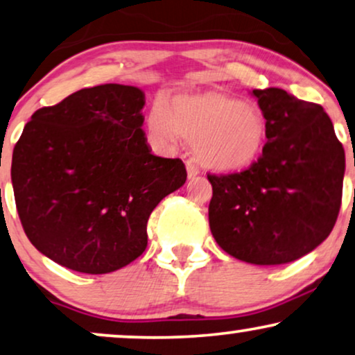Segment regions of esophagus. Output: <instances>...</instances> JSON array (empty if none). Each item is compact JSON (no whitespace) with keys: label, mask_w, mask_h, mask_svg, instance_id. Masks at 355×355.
Masks as SVG:
<instances>
[{"label":"esophagus","mask_w":355,"mask_h":355,"mask_svg":"<svg viewBox=\"0 0 355 355\" xmlns=\"http://www.w3.org/2000/svg\"><path fill=\"white\" fill-rule=\"evenodd\" d=\"M186 169H187V176H189V179L196 178L197 174H199V168H197L196 164L192 163V161H186Z\"/></svg>","instance_id":"1"}]
</instances>
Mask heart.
Masks as SVG:
<instances>
[{
	"instance_id": "1",
	"label": "heart",
	"mask_w": 355,
	"mask_h": 355,
	"mask_svg": "<svg viewBox=\"0 0 355 355\" xmlns=\"http://www.w3.org/2000/svg\"><path fill=\"white\" fill-rule=\"evenodd\" d=\"M146 123L161 146L174 148L184 138L194 144L202 166L218 173L250 168L268 138V121L254 103L214 89L176 93L166 103L155 101Z\"/></svg>"
}]
</instances>
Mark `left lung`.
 Here are the masks:
<instances>
[{
    "instance_id": "1",
    "label": "left lung",
    "mask_w": 355,
    "mask_h": 355,
    "mask_svg": "<svg viewBox=\"0 0 355 355\" xmlns=\"http://www.w3.org/2000/svg\"><path fill=\"white\" fill-rule=\"evenodd\" d=\"M268 121V144L241 173L207 174L214 189L210 232L230 256L287 264L329 236L343 199L346 156L320 104L280 87L252 89Z\"/></svg>"
}]
</instances>
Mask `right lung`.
<instances>
[{
	"mask_svg": "<svg viewBox=\"0 0 355 355\" xmlns=\"http://www.w3.org/2000/svg\"><path fill=\"white\" fill-rule=\"evenodd\" d=\"M144 91L85 87L32 114L12 151L22 228L37 250L83 274H107L148 245L146 223L186 182L179 158L151 155Z\"/></svg>",
	"mask_w": 355,
	"mask_h": 355,
	"instance_id": "1",
	"label": "right lung"
}]
</instances>
